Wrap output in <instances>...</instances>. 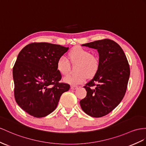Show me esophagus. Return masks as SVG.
I'll use <instances>...</instances> for the list:
<instances>
[{"instance_id":"34e87169","label":"esophagus","mask_w":146,"mask_h":146,"mask_svg":"<svg viewBox=\"0 0 146 146\" xmlns=\"http://www.w3.org/2000/svg\"><path fill=\"white\" fill-rule=\"evenodd\" d=\"M76 89H78V86H71V89H72V90H75Z\"/></svg>"}]
</instances>
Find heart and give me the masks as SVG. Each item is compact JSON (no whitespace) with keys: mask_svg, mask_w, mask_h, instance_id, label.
I'll return each mask as SVG.
<instances>
[{"mask_svg":"<svg viewBox=\"0 0 146 146\" xmlns=\"http://www.w3.org/2000/svg\"><path fill=\"white\" fill-rule=\"evenodd\" d=\"M68 58L73 63H78L76 74H70L64 78L65 83L72 85H77L83 83L86 80L87 76H94L99 68V62L91 52L80 46L74 47L68 54ZM57 69L62 75L68 73L70 65L65 56L62 55L57 62Z\"/></svg>","mask_w":146,"mask_h":146,"instance_id":"heart-1","label":"heart"}]
</instances>
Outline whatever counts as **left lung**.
I'll use <instances>...</instances> for the list:
<instances>
[{
	"label": "left lung",
	"instance_id": "1",
	"mask_svg": "<svg viewBox=\"0 0 146 146\" xmlns=\"http://www.w3.org/2000/svg\"><path fill=\"white\" fill-rule=\"evenodd\" d=\"M81 46L95 48L99 59L98 72L84 86L87 94L80 100V106L91 117H102L117 107L124 98L129 66L123 49L113 40H99Z\"/></svg>",
	"mask_w": 146,
	"mask_h": 146
}]
</instances>
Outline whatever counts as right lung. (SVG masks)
I'll return each instance as SVG.
<instances>
[{
  "label": "right lung",
  "mask_w": 146,
  "mask_h": 146,
  "mask_svg": "<svg viewBox=\"0 0 146 146\" xmlns=\"http://www.w3.org/2000/svg\"><path fill=\"white\" fill-rule=\"evenodd\" d=\"M68 47L47 42L31 43L18 54L13 68L14 95L18 105L36 118L46 117L57 107L70 85L60 83L58 59Z\"/></svg>",
  "instance_id": "add662e5"
}]
</instances>
